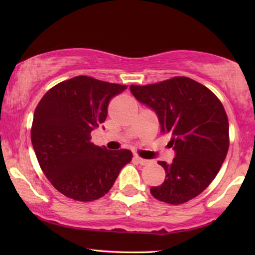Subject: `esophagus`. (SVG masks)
I'll return each mask as SVG.
<instances>
[{"label": "esophagus", "instance_id": "esophagus-1", "mask_svg": "<svg viewBox=\"0 0 255 255\" xmlns=\"http://www.w3.org/2000/svg\"><path fill=\"white\" fill-rule=\"evenodd\" d=\"M133 158H135L136 161L140 164V165H146V164H148V161H147V159L141 158V157L138 156V155H135V156H133Z\"/></svg>", "mask_w": 255, "mask_h": 255}]
</instances>
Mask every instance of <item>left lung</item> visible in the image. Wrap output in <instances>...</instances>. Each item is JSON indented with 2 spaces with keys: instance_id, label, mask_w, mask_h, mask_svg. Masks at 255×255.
I'll use <instances>...</instances> for the list:
<instances>
[{
  "instance_id": "1",
  "label": "left lung",
  "mask_w": 255,
  "mask_h": 255,
  "mask_svg": "<svg viewBox=\"0 0 255 255\" xmlns=\"http://www.w3.org/2000/svg\"><path fill=\"white\" fill-rule=\"evenodd\" d=\"M130 92L156 114L161 131L171 136L169 144L175 152L172 163L158 162L165 180L150 188V193L171 205L200 195L221 170L230 146L222 102L206 86L184 76L131 85Z\"/></svg>"
}]
</instances>
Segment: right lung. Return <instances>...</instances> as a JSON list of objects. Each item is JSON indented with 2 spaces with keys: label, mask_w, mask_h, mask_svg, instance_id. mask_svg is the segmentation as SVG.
I'll use <instances>...</instances> for the list:
<instances>
[{
  "label": "right lung",
  "mask_w": 255,
  "mask_h": 255,
  "mask_svg": "<svg viewBox=\"0 0 255 255\" xmlns=\"http://www.w3.org/2000/svg\"><path fill=\"white\" fill-rule=\"evenodd\" d=\"M124 90L126 85L76 76L55 85L38 103L32 147L47 179L64 196L99 199L131 161L130 150H109L91 143V132L105 123L111 98Z\"/></svg>",
  "instance_id": "1"
}]
</instances>
